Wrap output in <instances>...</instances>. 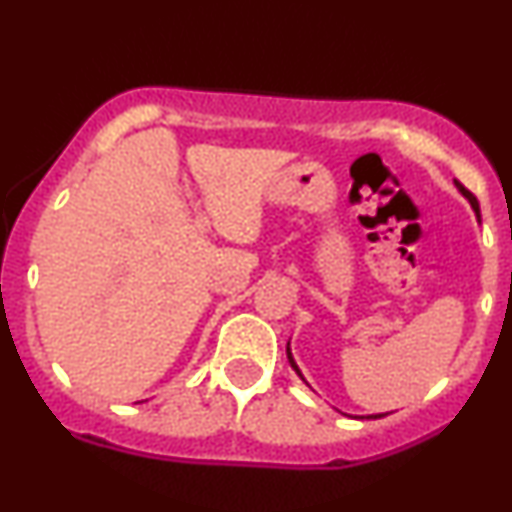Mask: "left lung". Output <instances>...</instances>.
<instances>
[{
	"label": "left lung",
	"mask_w": 512,
	"mask_h": 512,
	"mask_svg": "<svg viewBox=\"0 0 512 512\" xmlns=\"http://www.w3.org/2000/svg\"><path fill=\"white\" fill-rule=\"evenodd\" d=\"M457 187H460V192H462V195L469 199V204H472V207H474V211H477V214H479V202H477V197H474V195H472V192H469V190H467V187H464V185H460V182H457ZM286 356H289V363H291V368H293V370H296V373H298V375H301V370H298V366H296V361H293V356H291L289 346H286ZM301 378H303V375H301ZM375 419H378V416H375Z\"/></svg>",
	"instance_id": "8db88e82"
}]
</instances>
